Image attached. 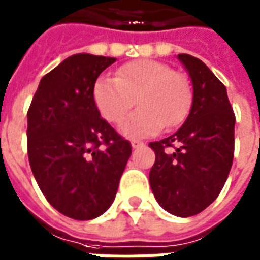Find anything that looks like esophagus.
<instances>
[{
  "instance_id": "34e87169",
  "label": "esophagus",
  "mask_w": 260,
  "mask_h": 260,
  "mask_svg": "<svg viewBox=\"0 0 260 260\" xmlns=\"http://www.w3.org/2000/svg\"><path fill=\"white\" fill-rule=\"evenodd\" d=\"M131 145H132V148L135 149V148L142 146V145H144V142H142V141H137V139H134V141H131Z\"/></svg>"
}]
</instances>
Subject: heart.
Here are the masks:
<instances>
[{
  "mask_svg": "<svg viewBox=\"0 0 260 260\" xmlns=\"http://www.w3.org/2000/svg\"><path fill=\"white\" fill-rule=\"evenodd\" d=\"M93 101L108 122L119 123L134 108L139 109L121 125L129 138L155 135L164 126H176L192 104V85L185 74L168 63L137 59L119 67L115 78H101L93 86Z\"/></svg>",
  "mask_w": 260,
  "mask_h": 260,
  "instance_id": "b5f03b06",
  "label": "heart"
}]
</instances>
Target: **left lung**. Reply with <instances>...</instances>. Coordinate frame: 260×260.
<instances>
[{
    "label": "left lung",
    "instance_id": "obj_1",
    "mask_svg": "<svg viewBox=\"0 0 260 260\" xmlns=\"http://www.w3.org/2000/svg\"><path fill=\"white\" fill-rule=\"evenodd\" d=\"M178 58L192 79V107L174 135L149 144L155 151L149 182L165 211L188 218L206 209L226 182L234 162L235 114L225 85L201 59L188 54Z\"/></svg>",
    "mask_w": 260,
    "mask_h": 260
}]
</instances>
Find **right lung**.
I'll return each mask as SVG.
<instances>
[{"label": "right lung", "mask_w": 260, "mask_h": 260, "mask_svg": "<svg viewBox=\"0 0 260 260\" xmlns=\"http://www.w3.org/2000/svg\"><path fill=\"white\" fill-rule=\"evenodd\" d=\"M115 58L77 54L44 75L28 109V159L40 189L62 215L89 220L114 202L132 153L101 118L93 86Z\"/></svg>", "instance_id": "add662e5"}]
</instances>
